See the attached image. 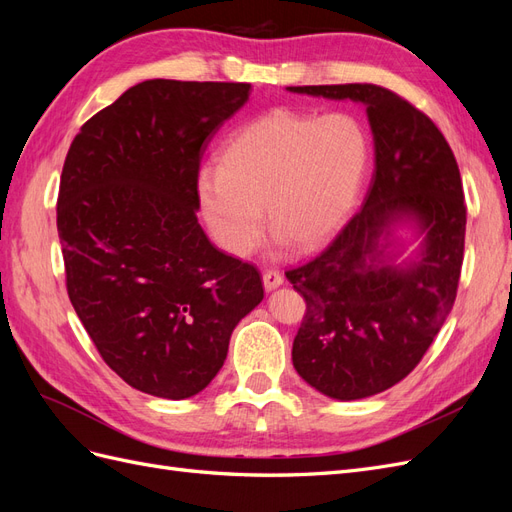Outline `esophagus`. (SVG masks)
Wrapping results in <instances>:
<instances>
[{
  "label": "esophagus",
  "instance_id": "esophagus-1",
  "mask_svg": "<svg viewBox=\"0 0 512 512\" xmlns=\"http://www.w3.org/2000/svg\"><path fill=\"white\" fill-rule=\"evenodd\" d=\"M282 282H284V275H282L280 271L269 269V271L262 273V284H265V288H267V290L277 288V286H280Z\"/></svg>",
  "mask_w": 512,
  "mask_h": 512
}]
</instances>
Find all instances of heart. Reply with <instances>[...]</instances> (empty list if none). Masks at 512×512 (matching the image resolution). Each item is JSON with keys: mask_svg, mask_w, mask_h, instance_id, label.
Masks as SVG:
<instances>
[{"mask_svg": "<svg viewBox=\"0 0 512 512\" xmlns=\"http://www.w3.org/2000/svg\"><path fill=\"white\" fill-rule=\"evenodd\" d=\"M365 162L367 134L352 115L277 108L230 136L220 166L200 170V207L230 254L247 256L258 245L262 207L271 228L305 250L344 220Z\"/></svg>", "mask_w": 512, "mask_h": 512, "instance_id": "1", "label": "heart"}]
</instances>
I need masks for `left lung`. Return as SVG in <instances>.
Segmentation results:
<instances>
[{
    "instance_id": "1",
    "label": "left lung",
    "mask_w": 512,
    "mask_h": 512,
    "mask_svg": "<svg viewBox=\"0 0 512 512\" xmlns=\"http://www.w3.org/2000/svg\"><path fill=\"white\" fill-rule=\"evenodd\" d=\"M367 106L376 170L363 205L312 260L288 269L305 316L292 344L299 376L333 399L391 389L421 363L457 297L466 200L451 145L423 111L374 83L288 87ZM399 214L426 230L410 270L391 266L383 237Z\"/></svg>"
}]
</instances>
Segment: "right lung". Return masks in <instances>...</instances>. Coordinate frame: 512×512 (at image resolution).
Returning a JSON list of instances; mask_svg holds the SVG:
<instances>
[{
  "instance_id": "obj_1",
  "label": "right lung",
  "mask_w": 512,
  "mask_h": 512,
  "mask_svg": "<svg viewBox=\"0 0 512 512\" xmlns=\"http://www.w3.org/2000/svg\"><path fill=\"white\" fill-rule=\"evenodd\" d=\"M250 83L153 79L74 136L57 232L76 316L104 363L164 399L200 393L265 297L260 273L200 228V160Z\"/></svg>"
}]
</instances>
